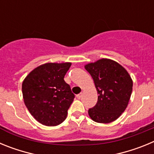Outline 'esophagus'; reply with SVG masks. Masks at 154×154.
Returning <instances> with one entry per match:
<instances>
[{
	"label": "esophagus",
	"instance_id": "esophagus-1",
	"mask_svg": "<svg viewBox=\"0 0 154 154\" xmlns=\"http://www.w3.org/2000/svg\"><path fill=\"white\" fill-rule=\"evenodd\" d=\"M76 97H77V99H80L82 97V93H80V94H78V95H76Z\"/></svg>",
	"mask_w": 154,
	"mask_h": 154
}]
</instances>
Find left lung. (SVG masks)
Returning a JSON list of instances; mask_svg holds the SVG:
<instances>
[{
	"label": "left lung",
	"mask_w": 154,
	"mask_h": 154,
	"mask_svg": "<svg viewBox=\"0 0 154 154\" xmlns=\"http://www.w3.org/2000/svg\"><path fill=\"white\" fill-rule=\"evenodd\" d=\"M84 67L92 76L99 95L89 116L96 123H112L127 107L133 90L131 76L120 64L109 58H101Z\"/></svg>",
	"instance_id": "left-lung-1"
}]
</instances>
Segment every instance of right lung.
Returning <instances> with one entry per match:
<instances>
[{"label":"right lung","mask_w":154,"mask_h":154,"mask_svg":"<svg viewBox=\"0 0 154 154\" xmlns=\"http://www.w3.org/2000/svg\"><path fill=\"white\" fill-rule=\"evenodd\" d=\"M71 62L41 65L25 77L22 82L24 104L38 123L48 126L62 123L75 96L64 80Z\"/></svg>","instance_id":"right-lung-1"}]
</instances>
